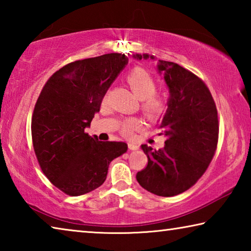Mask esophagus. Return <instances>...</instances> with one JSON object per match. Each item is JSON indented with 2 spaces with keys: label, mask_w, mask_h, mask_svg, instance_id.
<instances>
[{
  "label": "esophagus",
  "mask_w": 251,
  "mask_h": 251,
  "mask_svg": "<svg viewBox=\"0 0 251 251\" xmlns=\"http://www.w3.org/2000/svg\"><path fill=\"white\" fill-rule=\"evenodd\" d=\"M138 145L137 144H135V143H128V148L130 151H136V150H138Z\"/></svg>",
  "instance_id": "esophagus-1"
}]
</instances>
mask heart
Returning a JSON list of instances; mask_svg holds the SVG:
<instances>
[{"instance_id": "heart-1", "label": "heart", "mask_w": 251, "mask_h": 251, "mask_svg": "<svg viewBox=\"0 0 251 251\" xmlns=\"http://www.w3.org/2000/svg\"><path fill=\"white\" fill-rule=\"evenodd\" d=\"M126 82L136 96L141 100V108L148 118L155 120L166 112V96L156 92L157 82L150 72L142 67H136L127 74ZM103 100H106V97H104ZM141 126L142 122L138 118H128L121 123V133L129 137Z\"/></svg>"}]
</instances>
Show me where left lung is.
I'll use <instances>...</instances> for the list:
<instances>
[{
    "label": "left lung",
    "instance_id": "8db88e82",
    "mask_svg": "<svg viewBox=\"0 0 251 251\" xmlns=\"http://www.w3.org/2000/svg\"><path fill=\"white\" fill-rule=\"evenodd\" d=\"M134 57L154 59L148 54ZM157 67L169 90L168 108L158 127L167 139L163 150L142 145L148 163L136 179L157 196L172 197L196 184L209 166L217 150L218 113L209 88L197 75L160 59Z\"/></svg>",
    "mask_w": 251,
    "mask_h": 251
}]
</instances>
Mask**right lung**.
<instances>
[{"instance_id": "add662e5", "label": "right lung", "mask_w": 251, "mask_h": 251, "mask_svg": "<svg viewBox=\"0 0 251 251\" xmlns=\"http://www.w3.org/2000/svg\"><path fill=\"white\" fill-rule=\"evenodd\" d=\"M128 63L110 53L63 66L42 88L32 115V141L42 172L69 196L100 187L109 163L124 154L127 144L100 142L85 133L106 92Z\"/></svg>"}]
</instances>
